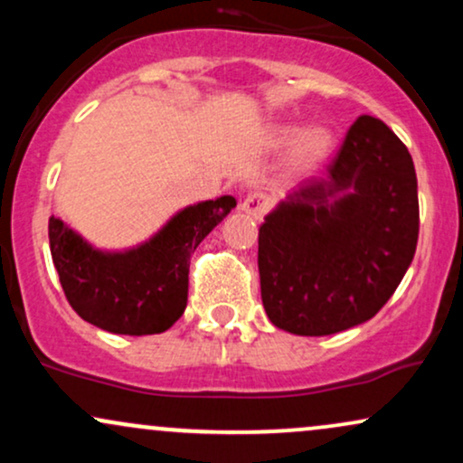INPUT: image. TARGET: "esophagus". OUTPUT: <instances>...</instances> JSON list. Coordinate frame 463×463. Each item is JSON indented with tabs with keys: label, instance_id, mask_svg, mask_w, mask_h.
Returning <instances> with one entry per match:
<instances>
[{
	"label": "esophagus",
	"instance_id": "obj_1",
	"mask_svg": "<svg viewBox=\"0 0 463 463\" xmlns=\"http://www.w3.org/2000/svg\"><path fill=\"white\" fill-rule=\"evenodd\" d=\"M269 209V195L263 194V191H254V194L246 195V200L241 202V211H246L250 217L254 220H261V217L268 213Z\"/></svg>",
	"mask_w": 463,
	"mask_h": 463
}]
</instances>
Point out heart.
I'll use <instances>...</instances> for the list:
<instances>
[{
	"label": "heart",
	"instance_id": "b5f03b06",
	"mask_svg": "<svg viewBox=\"0 0 463 463\" xmlns=\"http://www.w3.org/2000/svg\"><path fill=\"white\" fill-rule=\"evenodd\" d=\"M296 130L291 126H283V128L274 130V143H289L294 139ZM333 137L331 132L322 126H311V128L302 130V135L296 141L294 158L298 165H305V167H313L316 163H320L326 152L331 150Z\"/></svg>",
	"mask_w": 463,
	"mask_h": 463
}]
</instances>
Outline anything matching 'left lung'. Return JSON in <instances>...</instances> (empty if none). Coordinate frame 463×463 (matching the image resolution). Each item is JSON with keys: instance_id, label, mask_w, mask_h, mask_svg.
I'll return each mask as SVG.
<instances>
[{"instance_id": "obj_1", "label": "left lung", "mask_w": 463, "mask_h": 463, "mask_svg": "<svg viewBox=\"0 0 463 463\" xmlns=\"http://www.w3.org/2000/svg\"><path fill=\"white\" fill-rule=\"evenodd\" d=\"M418 228L411 154L383 121L361 115L326 176L298 184L259 228L269 322L322 337L374 317L413 261Z\"/></svg>"}]
</instances>
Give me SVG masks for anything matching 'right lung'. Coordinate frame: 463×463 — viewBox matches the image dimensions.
I'll return each mask as SVG.
<instances>
[{"instance_id": "add662e5", "label": "right lung", "mask_w": 463, "mask_h": 463, "mask_svg": "<svg viewBox=\"0 0 463 463\" xmlns=\"http://www.w3.org/2000/svg\"><path fill=\"white\" fill-rule=\"evenodd\" d=\"M235 206L232 195L191 204L152 239L124 252L93 248L52 215V261L69 305L109 333L167 331L187 307L191 254Z\"/></svg>"}]
</instances>
